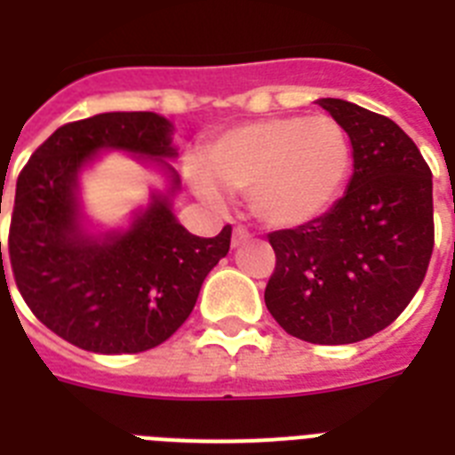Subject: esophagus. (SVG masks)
Returning <instances> with one entry per match:
<instances>
[{"label": "esophagus", "mask_w": 455, "mask_h": 455, "mask_svg": "<svg viewBox=\"0 0 455 455\" xmlns=\"http://www.w3.org/2000/svg\"><path fill=\"white\" fill-rule=\"evenodd\" d=\"M251 232L243 228V225H236L235 230H232V246H242V243H246L251 239Z\"/></svg>", "instance_id": "obj_1"}]
</instances>
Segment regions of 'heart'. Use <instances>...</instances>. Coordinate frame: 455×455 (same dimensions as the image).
Returning a JSON list of instances; mask_svg holds the SVG:
<instances>
[{"label": "heart", "instance_id": "heart-1", "mask_svg": "<svg viewBox=\"0 0 455 455\" xmlns=\"http://www.w3.org/2000/svg\"><path fill=\"white\" fill-rule=\"evenodd\" d=\"M351 144L328 114L269 116L232 125L202 148V169L190 172L197 195L219 200L246 195L253 216L286 230L318 219L347 181Z\"/></svg>", "mask_w": 455, "mask_h": 455}]
</instances>
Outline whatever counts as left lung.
<instances>
[{"label":"left lung","mask_w":455,"mask_h":455,"mask_svg":"<svg viewBox=\"0 0 455 455\" xmlns=\"http://www.w3.org/2000/svg\"><path fill=\"white\" fill-rule=\"evenodd\" d=\"M318 104L351 139L354 176L330 212L269 232L276 265L265 304L298 339L354 344L388 328L426 279L433 172L386 116L332 97Z\"/></svg>","instance_id":"8db88e82"}]
</instances>
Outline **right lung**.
I'll return each instance as SVG.
<instances>
[{"mask_svg": "<svg viewBox=\"0 0 455 455\" xmlns=\"http://www.w3.org/2000/svg\"><path fill=\"white\" fill-rule=\"evenodd\" d=\"M169 132V120L151 111L74 120L58 127L18 176L6 253L13 279L34 316L74 347L111 355L163 344L230 251L232 225L212 239L190 235L164 197H153L130 230L101 242L78 228L74 188L84 163L100 148L172 157ZM167 169L176 188L179 176Z\"/></svg>", "mask_w": 455, "mask_h": 455, "instance_id": "1", "label": "right lung"}]
</instances>
